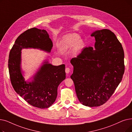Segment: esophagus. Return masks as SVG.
I'll return each instance as SVG.
<instances>
[{"label":"esophagus","mask_w":132,"mask_h":132,"mask_svg":"<svg viewBox=\"0 0 132 132\" xmlns=\"http://www.w3.org/2000/svg\"><path fill=\"white\" fill-rule=\"evenodd\" d=\"M70 71H71V69L70 67H66V69H65V72L66 73H69L70 72Z\"/></svg>","instance_id":"esophagus-1"}]
</instances>
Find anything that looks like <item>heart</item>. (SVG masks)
I'll return each instance as SVG.
<instances>
[{"mask_svg": "<svg viewBox=\"0 0 132 132\" xmlns=\"http://www.w3.org/2000/svg\"><path fill=\"white\" fill-rule=\"evenodd\" d=\"M74 46V52L79 51L84 46V42L79 39V36L77 34H71L66 36L62 43V50H66Z\"/></svg>", "mask_w": 132, "mask_h": 132, "instance_id": "b5f03b06", "label": "heart"}]
</instances>
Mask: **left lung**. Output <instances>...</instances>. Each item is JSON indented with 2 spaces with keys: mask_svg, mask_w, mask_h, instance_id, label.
<instances>
[{
  "mask_svg": "<svg viewBox=\"0 0 132 132\" xmlns=\"http://www.w3.org/2000/svg\"><path fill=\"white\" fill-rule=\"evenodd\" d=\"M95 47L84 48L71 60L74 82L79 101L96 107L106 102L121 82L125 72L124 52L116 36L107 29L91 34Z\"/></svg>",
  "mask_w": 132,
  "mask_h": 132,
  "instance_id": "1",
  "label": "left lung"
}]
</instances>
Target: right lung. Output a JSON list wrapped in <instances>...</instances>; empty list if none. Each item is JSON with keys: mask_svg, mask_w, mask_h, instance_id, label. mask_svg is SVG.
Wrapping results in <instances>:
<instances>
[{"mask_svg": "<svg viewBox=\"0 0 132 132\" xmlns=\"http://www.w3.org/2000/svg\"><path fill=\"white\" fill-rule=\"evenodd\" d=\"M52 47L47 31L33 27L17 38L9 54L10 78L14 89L30 105L39 108H48L55 101L58 86L66 78L65 66H53L45 61L33 81L27 82L21 72V51L34 48L50 52Z\"/></svg>", "mask_w": 132, "mask_h": 132, "instance_id": "obj_1", "label": "right lung"}]
</instances>
